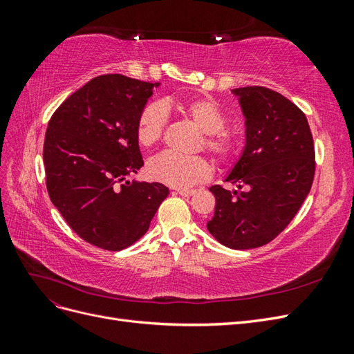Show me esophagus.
Masks as SVG:
<instances>
[{
    "mask_svg": "<svg viewBox=\"0 0 354 354\" xmlns=\"http://www.w3.org/2000/svg\"><path fill=\"white\" fill-rule=\"evenodd\" d=\"M178 195H181V196H192V195H195V192L196 190H186V189H177L176 190Z\"/></svg>",
    "mask_w": 354,
    "mask_h": 354,
    "instance_id": "1",
    "label": "esophagus"
}]
</instances>
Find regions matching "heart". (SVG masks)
Here are the masks:
<instances>
[{
    "label": "heart",
    "instance_id": "b5f03b06",
    "mask_svg": "<svg viewBox=\"0 0 354 354\" xmlns=\"http://www.w3.org/2000/svg\"><path fill=\"white\" fill-rule=\"evenodd\" d=\"M169 106L183 113L202 133L203 146L216 156L220 162H229L238 155L241 140L239 136L226 128L227 116L220 104L208 97L189 100L149 103L137 118L136 134L142 146H153L160 140L167 125V109ZM147 173L153 180L171 187L187 189L211 176V164L203 156L180 155L176 152H162L151 159Z\"/></svg>",
    "mask_w": 354,
    "mask_h": 354
}]
</instances>
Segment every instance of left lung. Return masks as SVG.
<instances>
[{
    "label": "left lung",
    "instance_id": "left-lung-1",
    "mask_svg": "<svg viewBox=\"0 0 354 354\" xmlns=\"http://www.w3.org/2000/svg\"><path fill=\"white\" fill-rule=\"evenodd\" d=\"M245 116L246 145L226 181L242 192L211 186L216 211L209 233L232 250L273 241L303 205L315 177V145L304 112L266 87L232 90Z\"/></svg>",
    "mask_w": 354,
    "mask_h": 354
}]
</instances>
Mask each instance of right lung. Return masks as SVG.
<instances>
[{
    "label": "right lung",
    "instance_id": "add662e5",
    "mask_svg": "<svg viewBox=\"0 0 354 354\" xmlns=\"http://www.w3.org/2000/svg\"><path fill=\"white\" fill-rule=\"evenodd\" d=\"M159 82L120 73L91 80L63 102L44 140L50 199L69 227L94 246L121 251L147 232L169 190L128 181L143 167L137 118Z\"/></svg>",
    "mask_w": 354,
    "mask_h": 354
}]
</instances>
